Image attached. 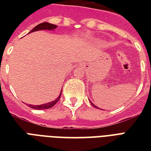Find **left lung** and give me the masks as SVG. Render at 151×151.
<instances>
[{
	"label": "left lung",
	"mask_w": 151,
	"mask_h": 151,
	"mask_svg": "<svg viewBox=\"0 0 151 151\" xmlns=\"http://www.w3.org/2000/svg\"><path fill=\"white\" fill-rule=\"evenodd\" d=\"M91 105H92V106H93V107H95V108H98V107H96V106H95V105L94 104H92V102H91Z\"/></svg>",
	"instance_id": "8db88e82"
}]
</instances>
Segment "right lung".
I'll use <instances>...</instances> for the list:
<instances>
[{
    "label": "right lung",
    "instance_id": "right-lung-1",
    "mask_svg": "<svg viewBox=\"0 0 151 151\" xmlns=\"http://www.w3.org/2000/svg\"><path fill=\"white\" fill-rule=\"evenodd\" d=\"M56 27H57V26H56V25L51 24V23H48V22H43V23H40V24L37 25L32 31H31V32L40 31V30H54V29H56ZM60 95H61V94H60L59 97L56 99H55L54 101L50 102V103H47V104H45L35 105H35L28 104V106H29L30 108H33V109H47V108H52V107H53L57 102L59 101L60 98Z\"/></svg>",
    "mask_w": 151,
    "mask_h": 151
}]
</instances>
